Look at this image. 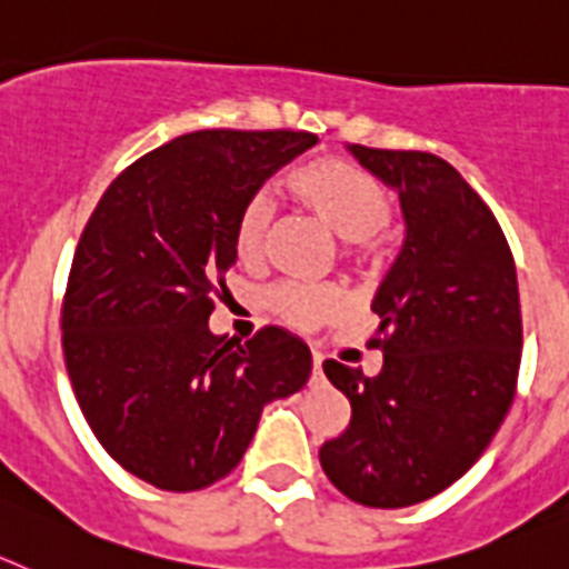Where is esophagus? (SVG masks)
Wrapping results in <instances>:
<instances>
[{
    "label": "esophagus",
    "mask_w": 569,
    "mask_h": 569,
    "mask_svg": "<svg viewBox=\"0 0 569 569\" xmlns=\"http://www.w3.org/2000/svg\"><path fill=\"white\" fill-rule=\"evenodd\" d=\"M312 363H315L312 380H320V378H323V355H320V352H312Z\"/></svg>",
    "instance_id": "obj_1"
}]
</instances>
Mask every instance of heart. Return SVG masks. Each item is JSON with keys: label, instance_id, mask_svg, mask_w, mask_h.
<instances>
[{"label": "heart", "instance_id": "b5f03b06", "mask_svg": "<svg viewBox=\"0 0 569 569\" xmlns=\"http://www.w3.org/2000/svg\"><path fill=\"white\" fill-rule=\"evenodd\" d=\"M291 194L320 217L340 240L367 249L392 217V200L372 174L340 160H315L289 174ZM269 202L251 197L234 223V251L240 260L254 263L263 257L269 237ZM269 306L286 323L315 326L340 309V291L332 286L286 283L269 295Z\"/></svg>", "mask_w": 569, "mask_h": 569}]
</instances>
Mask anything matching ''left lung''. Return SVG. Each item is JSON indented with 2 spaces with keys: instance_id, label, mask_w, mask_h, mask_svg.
Segmentation results:
<instances>
[{
  "instance_id": "obj_1",
  "label": "left lung",
  "mask_w": 569,
  "mask_h": 569,
  "mask_svg": "<svg viewBox=\"0 0 569 569\" xmlns=\"http://www.w3.org/2000/svg\"><path fill=\"white\" fill-rule=\"evenodd\" d=\"M346 148L398 194L407 234L372 300L380 372L323 363L352 421L320 447V467L346 498L398 510L456 483L510 412L521 367L518 278L498 220L447 160Z\"/></svg>"
}]
</instances>
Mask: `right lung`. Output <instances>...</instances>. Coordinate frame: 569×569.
Returning <instances> with one entry per match:
<instances>
[{
  "label": "right lung",
  "mask_w": 569,
  "mask_h": 569,
  "mask_svg": "<svg viewBox=\"0 0 569 569\" xmlns=\"http://www.w3.org/2000/svg\"><path fill=\"white\" fill-rule=\"evenodd\" d=\"M306 131H194L137 160L97 202L68 278L62 349L108 456L157 490L191 492L240 463L263 407L312 375L298 335L240 343L209 329L234 266V223Z\"/></svg>",
  "instance_id": "obj_1"
}]
</instances>
